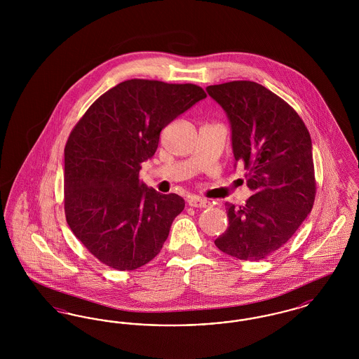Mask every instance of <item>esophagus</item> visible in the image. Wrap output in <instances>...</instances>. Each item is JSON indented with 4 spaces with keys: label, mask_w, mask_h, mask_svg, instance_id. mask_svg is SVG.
Instances as JSON below:
<instances>
[{
    "label": "esophagus",
    "mask_w": 359,
    "mask_h": 359,
    "mask_svg": "<svg viewBox=\"0 0 359 359\" xmlns=\"http://www.w3.org/2000/svg\"><path fill=\"white\" fill-rule=\"evenodd\" d=\"M187 203L188 205L195 207V208H207V207H210V202L205 199V198H201V196H189Z\"/></svg>",
    "instance_id": "1"
}]
</instances>
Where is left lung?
Instances as JSON below:
<instances>
[{
    "label": "left lung",
    "mask_w": 359,
    "mask_h": 359,
    "mask_svg": "<svg viewBox=\"0 0 359 359\" xmlns=\"http://www.w3.org/2000/svg\"><path fill=\"white\" fill-rule=\"evenodd\" d=\"M207 93L227 113L234 158L255 192L245 205L224 203L229 227L215 245L229 256L259 261L287 243L312 210L311 136L292 106L256 82L208 86Z\"/></svg>",
    "instance_id": "1"
}]
</instances>
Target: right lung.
Wrapping results in <instances>:
<instances>
[{"mask_svg": "<svg viewBox=\"0 0 359 359\" xmlns=\"http://www.w3.org/2000/svg\"><path fill=\"white\" fill-rule=\"evenodd\" d=\"M192 83L130 79L107 90L69 133L65 148V212L86 249L116 271L157 256L184 199L140 180L161 130L205 98Z\"/></svg>", "mask_w": 359, "mask_h": 359, "instance_id": "add662e5", "label": "right lung"}]
</instances>
